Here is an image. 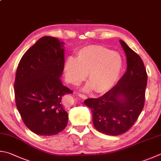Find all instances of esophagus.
<instances>
[{
  "instance_id": "34e87169",
  "label": "esophagus",
  "mask_w": 161,
  "mask_h": 161,
  "mask_svg": "<svg viewBox=\"0 0 161 161\" xmlns=\"http://www.w3.org/2000/svg\"><path fill=\"white\" fill-rule=\"evenodd\" d=\"M78 96H79L80 98L83 99H86L87 98V97L86 95H83V94H79V95H78Z\"/></svg>"
}]
</instances>
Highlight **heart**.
Returning <instances> with one entry per match:
<instances>
[{
    "label": "heart",
    "mask_w": 161,
    "mask_h": 161,
    "mask_svg": "<svg viewBox=\"0 0 161 161\" xmlns=\"http://www.w3.org/2000/svg\"><path fill=\"white\" fill-rule=\"evenodd\" d=\"M75 59L65 62L64 74L69 83L78 86L87 76L90 82L86 90L95 88L105 93L114 87L122 71L123 62L119 54L102 45H88L77 51Z\"/></svg>",
    "instance_id": "obj_1"
}]
</instances>
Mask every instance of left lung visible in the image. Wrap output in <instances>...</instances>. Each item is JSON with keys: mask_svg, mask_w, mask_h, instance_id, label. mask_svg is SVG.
<instances>
[{"mask_svg": "<svg viewBox=\"0 0 161 161\" xmlns=\"http://www.w3.org/2000/svg\"><path fill=\"white\" fill-rule=\"evenodd\" d=\"M127 71L114 87L98 98L85 100L92 113L93 125L103 134L117 136L132 128L144 108L147 74L139 54L125 42Z\"/></svg>", "mask_w": 161, "mask_h": 161, "instance_id": "8db88e82", "label": "left lung"}]
</instances>
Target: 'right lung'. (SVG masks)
I'll use <instances>...</instances> for the list:
<instances>
[{
  "label": "right lung",
  "instance_id": "1",
  "mask_svg": "<svg viewBox=\"0 0 161 161\" xmlns=\"http://www.w3.org/2000/svg\"><path fill=\"white\" fill-rule=\"evenodd\" d=\"M63 43L44 36L24 54L14 80L17 108L24 123L38 135L51 136L67 125L63 97L73 91L60 80L64 66Z\"/></svg>",
  "mask_w": 161,
  "mask_h": 161
}]
</instances>
